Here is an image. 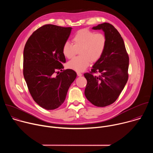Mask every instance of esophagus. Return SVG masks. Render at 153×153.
<instances>
[{
	"mask_svg": "<svg viewBox=\"0 0 153 153\" xmlns=\"http://www.w3.org/2000/svg\"><path fill=\"white\" fill-rule=\"evenodd\" d=\"M77 74L78 76H80V77L82 76V74L81 73H80V72H77Z\"/></svg>",
	"mask_w": 153,
	"mask_h": 153,
	"instance_id": "obj_1",
	"label": "esophagus"
}]
</instances>
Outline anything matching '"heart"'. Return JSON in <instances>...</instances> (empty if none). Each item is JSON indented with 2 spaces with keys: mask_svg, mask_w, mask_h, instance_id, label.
<instances>
[{
  "mask_svg": "<svg viewBox=\"0 0 153 153\" xmlns=\"http://www.w3.org/2000/svg\"><path fill=\"white\" fill-rule=\"evenodd\" d=\"M73 44L67 41L62 47L63 56L68 59L73 57L79 50L80 56L70 60L67 66L76 71H82L93 62L97 61L103 55L106 45V38L100 33L94 32L87 29L78 31L73 37Z\"/></svg>",
  "mask_w": 153,
  "mask_h": 153,
  "instance_id": "1",
  "label": "heart"
}]
</instances>
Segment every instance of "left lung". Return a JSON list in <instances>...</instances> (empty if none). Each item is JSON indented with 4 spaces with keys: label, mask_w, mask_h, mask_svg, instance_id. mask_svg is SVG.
<instances>
[{
    "label": "left lung",
    "mask_w": 153,
    "mask_h": 153,
    "mask_svg": "<svg viewBox=\"0 0 153 153\" xmlns=\"http://www.w3.org/2000/svg\"><path fill=\"white\" fill-rule=\"evenodd\" d=\"M93 30L104 32L106 45L91 71L84 74L87 80L85 95L94 105L104 107L113 103L124 88L128 79L129 57L123 40L113 25L103 23ZM97 72L101 75L94 76Z\"/></svg>",
    "instance_id": "1"
}]
</instances>
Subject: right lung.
Segmentation results:
<instances>
[{"instance_id":"add662e5","label":"right lung","mask_w":153,"mask_h":153,"mask_svg":"<svg viewBox=\"0 0 153 153\" xmlns=\"http://www.w3.org/2000/svg\"><path fill=\"white\" fill-rule=\"evenodd\" d=\"M71 29L45 25L31 34L24 48L23 73L28 88L34 100L48 110L64 102L77 76L73 70H62L66 62L62 47ZM59 69L61 72L56 71Z\"/></svg>"}]
</instances>
